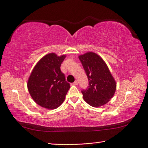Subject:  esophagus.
<instances>
[{"instance_id":"esophagus-1","label":"esophagus","mask_w":148,"mask_h":148,"mask_svg":"<svg viewBox=\"0 0 148 148\" xmlns=\"http://www.w3.org/2000/svg\"><path fill=\"white\" fill-rule=\"evenodd\" d=\"M78 84V81H75V82L73 83V84H74V85H77Z\"/></svg>"}]
</instances>
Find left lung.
<instances>
[{
  "mask_svg": "<svg viewBox=\"0 0 148 148\" xmlns=\"http://www.w3.org/2000/svg\"><path fill=\"white\" fill-rule=\"evenodd\" d=\"M86 73L89 86L82 92L84 100L91 106L97 107L107 104L116 90V82L102 58L92 52L79 56Z\"/></svg>",
  "mask_w": 148,
  "mask_h": 148,
  "instance_id": "obj_1",
  "label": "left lung"
}]
</instances>
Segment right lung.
<instances>
[{"mask_svg":"<svg viewBox=\"0 0 148 148\" xmlns=\"http://www.w3.org/2000/svg\"><path fill=\"white\" fill-rule=\"evenodd\" d=\"M65 57L57 56L55 53L46 55L29 76L27 86L30 95L36 104L44 108L55 109L59 107L70 88L60 70Z\"/></svg>","mask_w":148,"mask_h":148,"instance_id":"obj_1","label":"right lung"}]
</instances>
